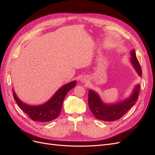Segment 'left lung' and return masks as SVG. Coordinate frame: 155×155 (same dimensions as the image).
Here are the masks:
<instances>
[{
	"label": "left lung",
	"mask_w": 155,
	"mask_h": 155,
	"mask_svg": "<svg viewBox=\"0 0 155 155\" xmlns=\"http://www.w3.org/2000/svg\"><path fill=\"white\" fill-rule=\"evenodd\" d=\"M130 62L136 72L141 77L142 68L136 57L134 50L130 51ZM140 90V87L138 84L135 86L132 94L128 98L113 104H105L96 92L89 90L88 94L89 109L96 119L105 121L117 120L121 118L136 104L138 100Z\"/></svg>",
	"instance_id": "obj_1"
}]
</instances>
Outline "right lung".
<instances>
[{
    "label": "right lung",
    "instance_id": "add662e5",
    "mask_svg": "<svg viewBox=\"0 0 155 155\" xmlns=\"http://www.w3.org/2000/svg\"><path fill=\"white\" fill-rule=\"evenodd\" d=\"M76 85V81H73L59 88L53 96L43 104L30 105L22 102L13 90V97L20 109L24 111L30 118L35 121L47 122L55 119L60 114L63 102L67 94Z\"/></svg>",
    "mask_w": 155,
    "mask_h": 155
}]
</instances>
